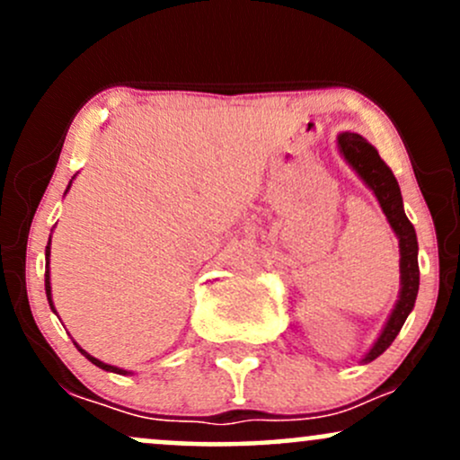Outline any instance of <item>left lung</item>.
Instances as JSON below:
<instances>
[{"label": "left lung", "instance_id": "left-lung-1", "mask_svg": "<svg viewBox=\"0 0 460 460\" xmlns=\"http://www.w3.org/2000/svg\"><path fill=\"white\" fill-rule=\"evenodd\" d=\"M337 145H340V153L344 155V160L355 168L357 175L376 194L378 203H381L383 212L387 216L389 225H392L400 242V285H402L400 288V298L395 303L392 315H389L387 324H385L381 337H378L376 344L369 348L366 358H363V361L369 363L376 357H381L392 346L395 335L402 329L404 320L409 318V314L415 307L417 289H420L417 235L413 225H411V220L404 214L398 181H395L392 168L381 160L378 151L363 136L350 134V131L337 136Z\"/></svg>", "mask_w": 460, "mask_h": 460}]
</instances>
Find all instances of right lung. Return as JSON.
Instances as JSON below:
<instances>
[{
    "instance_id": "1",
    "label": "right lung",
    "mask_w": 460,
    "mask_h": 460,
    "mask_svg": "<svg viewBox=\"0 0 460 460\" xmlns=\"http://www.w3.org/2000/svg\"><path fill=\"white\" fill-rule=\"evenodd\" d=\"M45 255H47V266H49V244H47V251H45ZM45 292H47V300H49V305H51V309H54V303H51V283H49V270L45 272ZM77 346V344H75ZM77 350L82 352V355H86V358L91 363H94V366L97 367H102V369H105V372H116V374H128V369H120V367H114V366H108V363H103V361H99V358H94V357H91L88 355V352H84L82 348L77 346Z\"/></svg>"
}]
</instances>
